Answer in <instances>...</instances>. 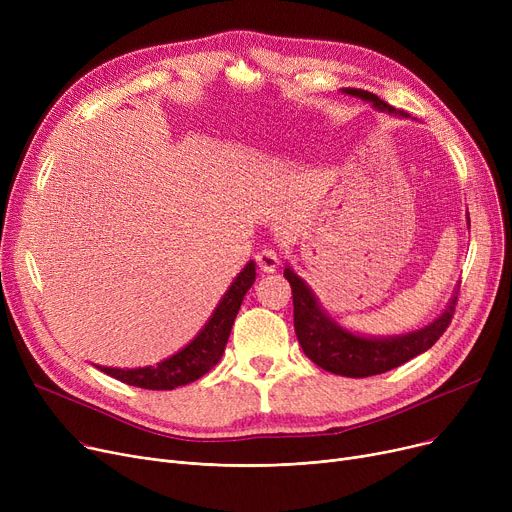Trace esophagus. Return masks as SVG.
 Returning a JSON list of instances; mask_svg holds the SVG:
<instances>
[{
	"mask_svg": "<svg viewBox=\"0 0 512 512\" xmlns=\"http://www.w3.org/2000/svg\"><path fill=\"white\" fill-rule=\"evenodd\" d=\"M255 261H257L259 270H261L263 274H274V272H276V267L280 265V257H278V255H276V251H272V249H263V251H259V253L255 255Z\"/></svg>",
	"mask_w": 512,
	"mask_h": 512,
	"instance_id": "1",
	"label": "esophagus"
}]
</instances>
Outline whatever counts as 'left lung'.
Wrapping results in <instances>:
<instances>
[{"label": "left lung", "instance_id": "1", "mask_svg": "<svg viewBox=\"0 0 512 512\" xmlns=\"http://www.w3.org/2000/svg\"><path fill=\"white\" fill-rule=\"evenodd\" d=\"M342 93L371 103V107H375L378 112H386L398 118H409L405 112L394 110L392 105H388L378 95H373L369 91L342 89ZM284 278L290 282L292 288L294 332H297L303 353L321 369L336 375H344V378H369V375L386 373L425 353L427 348H432L452 321L456 294H459V288H454L446 309L432 321V324H427L419 330L398 336H365L342 328L338 321L321 307L311 286L294 272L290 265L284 267Z\"/></svg>", "mask_w": 512, "mask_h": 512}]
</instances>
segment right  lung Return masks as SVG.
Instances as JSON below:
<instances>
[{
    "label": "right lung",
    "mask_w": 512,
    "mask_h": 512,
    "mask_svg": "<svg viewBox=\"0 0 512 512\" xmlns=\"http://www.w3.org/2000/svg\"><path fill=\"white\" fill-rule=\"evenodd\" d=\"M255 282V261H249L242 272L232 280L218 307L213 309L207 324L199 330V334L182 346L172 357L159 361L157 365L147 367H103L95 365L103 373L112 378L145 390H174L178 386H186L201 375H205L224 355L226 342L230 338V330L236 319V313L242 305V299Z\"/></svg>",
    "instance_id": "add662e5"
}]
</instances>
